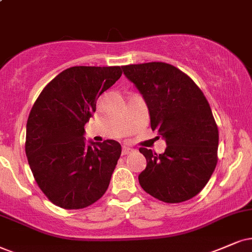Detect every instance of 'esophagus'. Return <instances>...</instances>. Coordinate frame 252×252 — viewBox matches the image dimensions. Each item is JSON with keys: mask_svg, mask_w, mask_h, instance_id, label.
I'll return each instance as SVG.
<instances>
[{"mask_svg": "<svg viewBox=\"0 0 252 252\" xmlns=\"http://www.w3.org/2000/svg\"><path fill=\"white\" fill-rule=\"evenodd\" d=\"M133 151V149L132 148H130L129 145H123V148H122V155H129V154H131V152Z\"/></svg>", "mask_w": 252, "mask_h": 252, "instance_id": "obj_1", "label": "esophagus"}]
</instances>
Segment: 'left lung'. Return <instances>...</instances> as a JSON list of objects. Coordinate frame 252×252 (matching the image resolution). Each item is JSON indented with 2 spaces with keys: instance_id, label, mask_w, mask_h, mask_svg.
<instances>
[{
  "instance_id": "8db88e82",
  "label": "left lung",
  "mask_w": 252,
  "mask_h": 252,
  "mask_svg": "<svg viewBox=\"0 0 252 252\" xmlns=\"http://www.w3.org/2000/svg\"><path fill=\"white\" fill-rule=\"evenodd\" d=\"M122 68L144 97L151 129L166 142L160 155L139 149L146 159L138 176L142 189L167 203L192 199L218 164L219 130L208 101L189 75L170 63L152 62Z\"/></svg>"
}]
</instances>
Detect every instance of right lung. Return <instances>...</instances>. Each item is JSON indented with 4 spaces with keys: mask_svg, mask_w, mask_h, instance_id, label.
<instances>
[{
    "mask_svg": "<svg viewBox=\"0 0 252 252\" xmlns=\"http://www.w3.org/2000/svg\"><path fill=\"white\" fill-rule=\"evenodd\" d=\"M122 75L120 66H74L41 91L27 123L25 154L41 192L63 209L93 205L106 193L121 156L119 142L86 145L85 124L100 95Z\"/></svg>",
    "mask_w": 252,
    "mask_h": 252,
    "instance_id": "1",
    "label": "right lung"
}]
</instances>
